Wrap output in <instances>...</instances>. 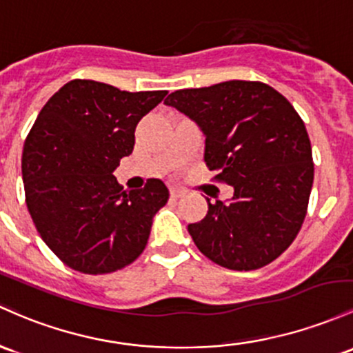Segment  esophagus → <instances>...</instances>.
Wrapping results in <instances>:
<instances>
[{"instance_id":"obj_1","label":"esophagus","mask_w":353,"mask_h":353,"mask_svg":"<svg viewBox=\"0 0 353 353\" xmlns=\"http://www.w3.org/2000/svg\"><path fill=\"white\" fill-rule=\"evenodd\" d=\"M170 193H172L173 198H180L185 192L181 188H178V187H172V188H170Z\"/></svg>"}]
</instances>
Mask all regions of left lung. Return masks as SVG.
Returning <instances> with one entry per match:
<instances>
[{
	"instance_id": "obj_1",
	"label": "left lung",
	"mask_w": 353,
	"mask_h": 353,
	"mask_svg": "<svg viewBox=\"0 0 353 353\" xmlns=\"http://www.w3.org/2000/svg\"><path fill=\"white\" fill-rule=\"evenodd\" d=\"M165 105L195 121L205 137V163L233 187L227 201L207 198V216L188 225L198 250L230 270L273 262L302 227L314 183L302 118L283 94L260 81L178 90Z\"/></svg>"
}]
</instances>
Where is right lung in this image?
Returning <instances> with one entry per match:
<instances>
[{
	"mask_svg": "<svg viewBox=\"0 0 353 353\" xmlns=\"http://www.w3.org/2000/svg\"><path fill=\"white\" fill-rule=\"evenodd\" d=\"M166 91H121L93 80L61 86L23 148L26 205L45 243L74 270L101 275L143 252L168 200L161 180L121 192L113 172L133 152L134 128Z\"/></svg>",
	"mask_w": 353,
	"mask_h": 353,
	"instance_id": "obj_1",
	"label": "right lung"
}]
</instances>
